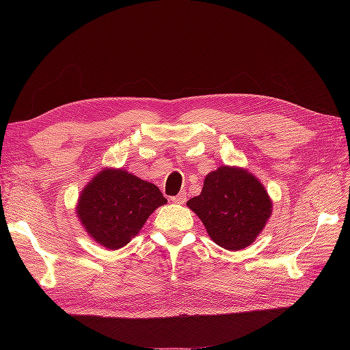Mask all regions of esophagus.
<instances>
[{
  "mask_svg": "<svg viewBox=\"0 0 350 350\" xmlns=\"http://www.w3.org/2000/svg\"><path fill=\"white\" fill-rule=\"evenodd\" d=\"M185 200H187V194H184V193L172 197V201H174V203H176V204H184Z\"/></svg>",
  "mask_w": 350,
  "mask_h": 350,
  "instance_id": "esophagus-1",
  "label": "esophagus"
}]
</instances>
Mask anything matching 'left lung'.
Listing matches in <instances>:
<instances>
[{"label": "left lung", "mask_w": 350, "mask_h": 350, "mask_svg": "<svg viewBox=\"0 0 350 350\" xmlns=\"http://www.w3.org/2000/svg\"><path fill=\"white\" fill-rule=\"evenodd\" d=\"M187 206L203 221L219 247L239 251L261 234L273 210L271 198L260 179L239 166H219L206 175L200 196Z\"/></svg>", "instance_id": "8db88e82"}]
</instances>
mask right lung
<instances>
[{
	"label": "right lung",
	"mask_w": 350,
	"mask_h": 350,
	"mask_svg": "<svg viewBox=\"0 0 350 350\" xmlns=\"http://www.w3.org/2000/svg\"><path fill=\"white\" fill-rule=\"evenodd\" d=\"M167 203L159 188L122 167H102L81 189L76 213L84 232L108 250L125 247Z\"/></svg>",
	"instance_id": "obj_1"
}]
</instances>
